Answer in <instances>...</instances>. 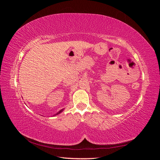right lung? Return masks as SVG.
Returning <instances> with one entry per match:
<instances>
[{"mask_svg": "<svg viewBox=\"0 0 160 160\" xmlns=\"http://www.w3.org/2000/svg\"><path fill=\"white\" fill-rule=\"evenodd\" d=\"M62 111H63V109H61V111H59V112H58L57 113H56L55 115H58V114H59V113H60L61 112H62Z\"/></svg>", "mask_w": 160, "mask_h": 160, "instance_id": "add662e5", "label": "right lung"}]
</instances>
